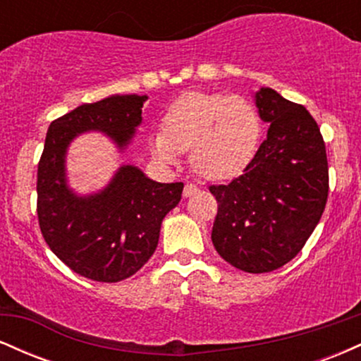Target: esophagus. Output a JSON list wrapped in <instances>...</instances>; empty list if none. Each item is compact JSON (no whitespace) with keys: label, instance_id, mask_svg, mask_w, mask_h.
<instances>
[{"label":"esophagus","instance_id":"34e87169","mask_svg":"<svg viewBox=\"0 0 361 361\" xmlns=\"http://www.w3.org/2000/svg\"><path fill=\"white\" fill-rule=\"evenodd\" d=\"M198 192H200V190H198L195 185H185L183 197H185V198H190V197H193V195H197Z\"/></svg>","mask_w":361,"mask_h":361}]
</instances>
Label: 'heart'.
<instances>
[{"mask_svg":"<svg viewBox=\"0 0 361 361\" xmlns=\"http://www.w3.org/2000/svg\"><path fill=\"white\" fill-rule=\"evenodd\" d=\"M261 120L255 105L243 97L188 93L164 115V130L154 128L149 149L157 163L175 166L190 151V166L209 181L241 175L256 154Z\"/></svg>","mask_w":361,"mask_h":361,"instance_id":"heart-1","label":"heart"}]
</instances>
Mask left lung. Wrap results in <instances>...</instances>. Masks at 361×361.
<instances>
[{
    "label": "left lung",
    "mask_w": 361,
    "mask_h": 361,
    "mask_svg": "<svg viewBox=\"0 0 361 361\" xmlns=\"http://www.w3.org/2000/svg\"><path fill=\"white\" fill-rule=\"evenodd\" d=\"M252 98L270 128L241 176L210 186L219 204L212 243L238 270L267 273L295 258L316 229L329 176L312 115L264 86Z\"/></svg>",
    "instance_id": "1"
}]
</instances>
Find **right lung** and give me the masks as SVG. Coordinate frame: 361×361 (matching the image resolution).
<instances>
[{
    "label": "right lung",
    "instance_id": "right-lung-1",
    "mask_svg": "<svg viewBox=\"0 0 361 361\" xmlns=\"http://www.w3.org/2000/svg\"><path fill=\"white\" fill-rule=\"evenodd\" d=\"M147 94H111L85 103L49 126L37 173V214L45 243L78 275L126 280L154 255L163 219L180 204L183 183H157L122 164L98 192L69 185L68 151L86 132H102L126 152L142 123Z\"/></svg>",
    "mask_w": 361,
    "mask_h": 361
}]
</instances>
